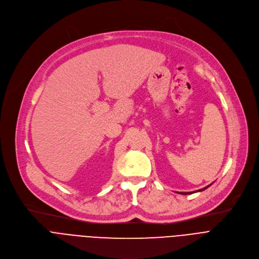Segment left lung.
<instances>
[{
    "instance_id": "1",
    "label": "left lung",
    "mask_w": 259,
    "mask_h": 259,
    "mask_svg": "<svg viewBox=\"0 0 259 259\" xmlns=\"http://www.w3.org/2000/svg\"><path fill=\"white\" fill-rule=\"evenodd\" d=\"M211 186V184H210ZM210 186H208V187H206V188H204V189H201V190H199V191H197V192H202V191H204V190H206L207 188H209ZM193 193H195V192H190V193H180L181 195H191V194H193Z\"/></svg>"
}]
</instances>
